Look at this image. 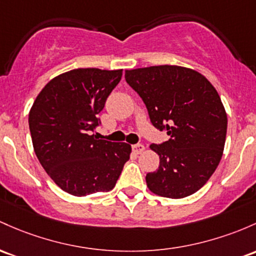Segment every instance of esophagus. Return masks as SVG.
Wrapping results in <instances>:
<instances>
[{
	"label": "esophagus",
	"mask_w": 256,
	"mask_h": 256,
	"mask_svg": "<svg viewBox=\"0 0 256 256\" xmlns=\"http://www.w3.org/2000/svg\"><path fill=\"white\" fill-rule=\"evenodd\" d=\"M132 150L136 154H141L143 150H144V146L141 144V143H136V144L132 146Z\"/></svg>",
	"instance_id": "esophagus-1"
}]
</instances>
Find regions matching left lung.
I'll return each instance as SVG.
<instances>
[{
	"label": "left lung",
	"mask_w": 256,
	"mask_h": 256,
	"mask_svg": "<svg viewBox=\"0 0 256 256\" xmlns=\"http://www.w3.org/2000/svg\"><path fill=\"white\" fill-rule=\"evenodd\" d=\"M125 80L142 98L152 125L170 137L150 144L160 164L146 176L148 188L172 199L193 194L222 156L227 115L218 91L198 72L176 66L126 70Z\"/></svg>",
	"instance_id": "left-lung-1"
}]
</instances>
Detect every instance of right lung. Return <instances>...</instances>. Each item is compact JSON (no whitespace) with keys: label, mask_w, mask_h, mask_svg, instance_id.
<instances>
[{"label":"right lung","mask_w":256,"mask_h":256,"mask_svg":"<svg viewBox=\"0 0 256 256\" xmlns=\"http://www.w3.org/2000/svg\"><path fill=\"white\" fill-rule=\"evenodd\" d=\"M122 75V70H70L52 78L34 102L29 128L36 156L69 194L113 190L130 159V144L92 134L100 125L97 114Z\"/></svg>","instance_id":"add662e5"}]
</instances>
